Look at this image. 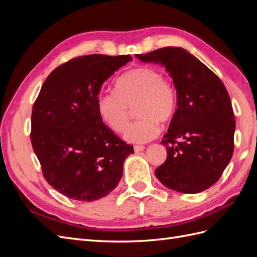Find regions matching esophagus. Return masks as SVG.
Listing matches in <instances>:
<instances>
[{
  "instance_id": "obj_1",
  "label": "esophagus",
  "mask_w": 257,
  "mask_h": 257,
  "mask_svg": "<svg viewBox=\"0 0 257 257\" xmlns=\"http://www.w3.org/2000/svg\"><path fill=\"white\" fill-rule=\"evenodd\" d=\"M143 150H145V146H138V145L134 146V151L135 152H139V151H143Z\"/></svg>"
}]
</instances>
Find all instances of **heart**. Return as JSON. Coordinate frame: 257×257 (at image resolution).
Here are the masks:
<instances>
[{"label": "heart", "mask_w": 257, "mask_h": 257, "mask_svg": "<svg viewBox=\"0 0 257 257\" xmlns=\"http://www.w3.org/2000/svg\"><path fill=\"white\" fill-rule=\"evenodd\" d=\"M135 105L141 118L127 129L130 108ZM97 107L102 119L115 133H122L126 128L124 138L127 142L146 144L161 133V121L173 119L177 93L172 82L157 68L137 66L116 80L115 91L98 96Z\"/></svg>", "instance_id": "heart-1"}]
</instances>
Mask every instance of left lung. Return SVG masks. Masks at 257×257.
<instances>
[{
	"label": "left lung",
	"instance_id": "1",
	"mask_svg": "<svg viewBox=\"0 0 257 257\" xmlns=\"http://www.w3.org/2000/svg\"><path fill=\"white\" fill-rule=\"evenodd\" d=\"M166 67L177 90L178 108L162 144L165 163L155 176L166 188L185 194L212 186L234 152L235 118L225 85L211 69L179 47L136 54Z\"/></svg>",
	"mask_w": 257,
	"mask_h": 257
}]
</instances>
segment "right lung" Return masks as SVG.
<instances>
[{
    "label": "right lung",
    "instance_id": "obj_1",
    "mask_svg": "<svg viewBox=\"0 0 257 257\" xmlns=\"http://www.w3.org/2000/svg\"><path fill=\"white\" fill-rule=\"evenodd\" d=\"M132 61L88 54L58 66L42 85L32 109L31 143L43 175L54 190L79 201L109 194L134 153L103 123L97 99L102 84Z\"/></svg>",
    "mask_w": 257,
    "mask_h": 257
}]
</instances>
